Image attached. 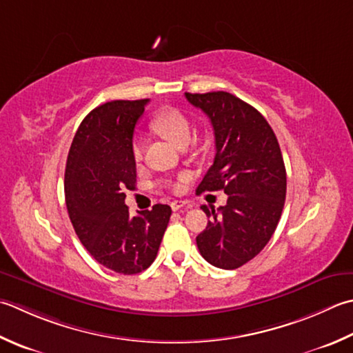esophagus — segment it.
<instances>
[{"label": "esophagus", "mask_w": 353, "mask_h": 353, "mask_svg": "<svg viewBox=\"0 0 353 353\" xmlns=\"http://www.w3.org/2000/svg\"><path fill=\"white\" fill-rule=\"evenodd\" d=\"M183 206H186L185 200H172V202H171V210L172 211L181 210V208H183Z\"/></svg>", "instance_id": "34e87169"}]
</instances>
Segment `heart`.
<instances>
[{
  "instance_id": "b5f03b06",
  "label": "heart",
  "mask_w": 353,
  "mask_h": 353,
  "mask_svg": "<svg viewBox=\"0 0 353 353\" xmlns=\"http://www.w3.org/2000/svg\"><path fill=\"white\" fill-rule=\"evenodd\" d=\"M151 130H154L157 134L167 137L177 147H185L192 139V127L188 117L177 108H165L153 116L150 122ZM143 156V142L136 139L133 143V157L136 162H139ZM172 188H177L176 183H171Z\"/></svg>"
}]
</instances>
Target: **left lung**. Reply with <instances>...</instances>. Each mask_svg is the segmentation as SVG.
Here are the masks:
<instances>
[{
  "instance_id": "1",
  "label": "left lung",
  "mask_w": 353,
  "mask_h": 353,
  "mask_svg": "<svg viewBox=\"0 0 353 353\" xmlns=\"http://www.w3.org/2000/svg\"><path fill=\"white\" fill-rule=\"evenodd\" d=\"M210 117L216 137L214 163L197 192L223 190L225 206L203 205L208 225L196 237L202 257L237 269L271 240L286 199V168L277 137L250 103L226 92L185 93Z\"/></svg>"
}]
</instances>
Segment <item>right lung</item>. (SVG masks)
Segmentation results:
<instances>
[{
	"instance_id": "1",
	"label": "right lung",
	"mask_w": 353,
	"mask_h": 353,
	"mask_svg": "<svg viewBox=\"0 0 353 353\" xmlns=\"http://www.w3.org/2000/svg\"><path fill=\"white\" fill-rule=\"evenodd\" d=\"M148 99L112 101L92 110L73 137L65 165V205L92 257L133 275L153 263L171 208L157 203L131 217L125 190L136 188L133 133Z\"/></svg>"
}]
</instances>
